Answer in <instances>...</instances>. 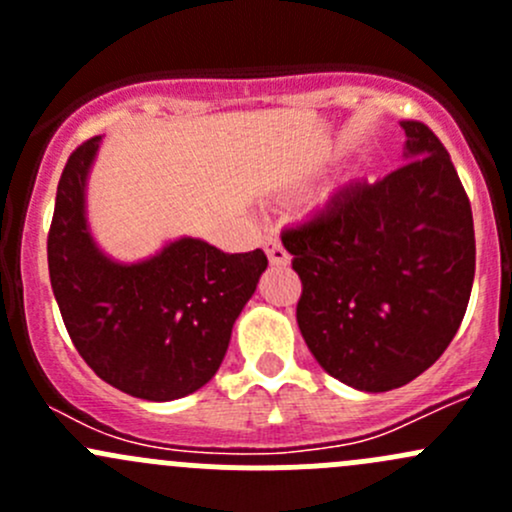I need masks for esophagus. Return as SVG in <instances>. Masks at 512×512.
<instances>
[{
    "label": "esophagus",
    "instance_id": "esophagus-1",
    "mask_svg": "<svg viewBox=\"0 0 512 512\" xmlns=\"http://www.w3.org/2000/svg\"><path fill=\"white\" fill-rule=\"evenodd\" d=\"M265 252H267V260H270L272 267H287L289 265V252L282 247V242L277 237H265Z\"/></svg>",
    "mask_w": 512,
    "mask_h": 512
}]
</instances>
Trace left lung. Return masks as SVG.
<instances>
[{
	"label": "left lung",
	"instance_id": "8db88e82",
	"mask_svg": "<svg viewBox=\"0 0 512 512\" xmlns=\"http://www.w3.org/2000/svg\"><path fill=\"white\" fill-rule=\"evenodd\" d=\"M404 165L352 185L282 245L302 280L297 324L324 371L359 391L399 389L436 364L476 275L471 203L428 126L401 121Z\"/></svg>",
	"mask_w": 512,
	"mask_h": 512
}]
</instances>
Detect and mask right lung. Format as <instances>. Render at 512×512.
Returning <instances> with one entry per match:
<instances>
[{"label": "right lung", "mask_w": 512, "mask_h": 512, "mask_svg": "<svg viewBox=\"0 0 512 512\" xmlns=\"http://www.w3.org/2000/svg\"><path fill=\"white\" fill-rule=\"evenodd\" d=\"M98 146L101 136L76 148L56 188L46 242L56 304L98 379L136 399H183L218 374L267 257L230 255L188 235L143 260L111 257L96 242L86 200Z\"/></svg>", "instance_id": "obj_1"}]
</instances>
